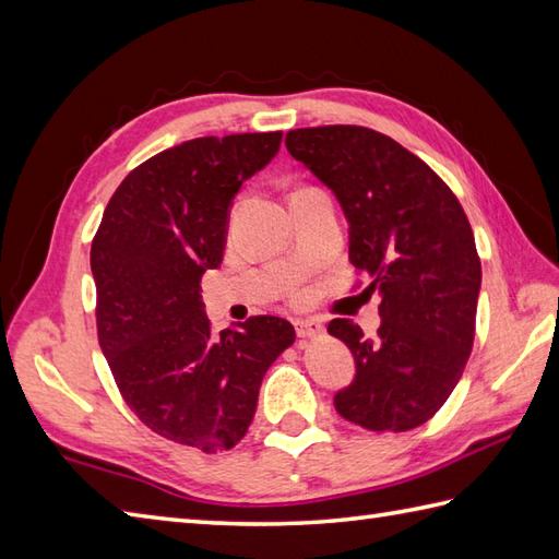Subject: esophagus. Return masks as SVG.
<instances>
[{
	"mask_svg": "<svg viewBox=\"0 0 559 559\" xmlns=\"http://www.w3.org/2000/svg\"><path fill=\"white\" fill-rule=\"evenodd\" d=\"M295 331H298L300 341H307L317 334H322L324 326L322 322H317V319H298V322H295Z\"/></svg>",
	"mask_w": 559,
	"mask_h": 559,
	"instance_id": "34e87169",
	"label": "esophagus"
}]
</instances>
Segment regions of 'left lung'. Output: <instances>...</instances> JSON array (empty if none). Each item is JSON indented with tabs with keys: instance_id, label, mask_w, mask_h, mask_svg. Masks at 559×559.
<instances>
[{
	"instance_id": "obj_1",
	"label": "left lung",
	"mask_w": 559,
	"mask_h": 559,
	"mask_svg": "<svg viewBox=\"0 0 559 559\" xmlns=\"http://www.w3.org/2000/svg\"><path fill=\"white\" fill-rule=\"evenodd\" d=\"M286 148L334 192L350 264L379 295L374 338L350 319L329 322L355 360L334 406L365 430H413L444 406L476 334L480 259L466 213L418 156L374 129H293Z\"/></svg>"
}]
</instances>
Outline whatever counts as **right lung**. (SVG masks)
I'll return each mask as SVG.
<instances>
[{"mask_svg":"<svg viewBox=\"0 0 559 559\" xmlns=\"http://www.w3.org/2000/svg\"><path fill=\"white\" fill-rule=\"evenodd\" d=\"M281 136H204L148 158L117 187L91 245L98 341L127 406L209 454L245 437L261 379L295 341L271 314L213 338L199 286L223 261L235 194Z\"/></svg>","mask_w":559,"mask_h":559,"instance_id":"obj_1","label":"right lung"}]
</instances>
